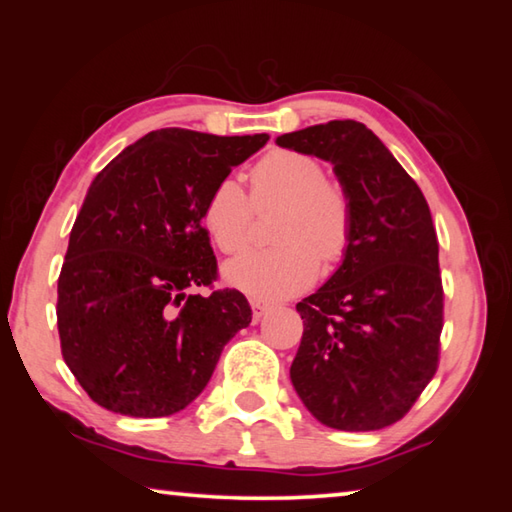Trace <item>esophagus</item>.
<instances>
[{
	"label": "esophagus",
	"mask_w": 512,
	"mask_h": 512,
	"mask_svg": "<svg viewBox=\"0 0 512 512\" xmlns=\"http://www.w3.org/2000/svg\"><path fill=\"white\" fill-rule=\"evenodd\" d=\"M250 309H253V320L257 323V320L262 318L268 309H271V305L264 300H250Z\"/></svg>",
	"instance_id": "obj_1"
}]
</instances>
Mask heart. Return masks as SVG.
Masks as SVG:
<instances>
[{"label": "heart", "mask_w": 512, "mask_h": 512, "mask_svg": "<svg viewBox=\"0 0 512 512\" xmlns=\"http://www.w3.org/2000/svg\"><path fill=\"white\" fill-rule=\"evenodd\" d=\"M253 207L277 210L275 246L248 250L225 264L230 287L253 298L277 300L300 293L316 280L320 259L341 262L352 244L354 212L348 189L325 178L314 155L271 151L250 169V201L232 178L214 185L203 205V225L225 255L239 253L250 239Z\"/></svg>", "instance_id": "obj_1"}]
</instances>
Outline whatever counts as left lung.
Listing matches in <instances>:
<instances>
[{"instance_id": "8db88e82", "label": "left lung", "mask_w": 512, "mask_h": 512, "mask_svg": "<svg viewBox=\"0 0 512 512\" xmlns=\"http://www.w3.org/2000/svg\"><path fill=\"white\" fill-rule=\"evenodd\" d=\"M277 144L332 162L354 212L339 271L296 305L305 332L293 388L325 427L384 429L411 411L438 370L445 293L429 205L361 121L334 119Z\"/></svg>"}]
</instances>
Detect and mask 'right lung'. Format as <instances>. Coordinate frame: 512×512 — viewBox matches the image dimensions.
I'll return each instance as SVG.
<instances>
[{"instance_id": "right-lung-1", "label": "right lung", "mask_w": 512, "mask_h": 512, "mask_svg": "<svg viewBox=\"0 0 512 512\" xmlns=\"http://www.w3.org/2000/svg\"><path fill=\"white\" fill-rule=\"evenodd\" d=\"M268 135L160 128L126 146L85 194L58 277V334L90 400L164 418L201 395L223 345L248 327L244 293H194L219 277L203 205Z\"/></svg>"}]
</instances>
